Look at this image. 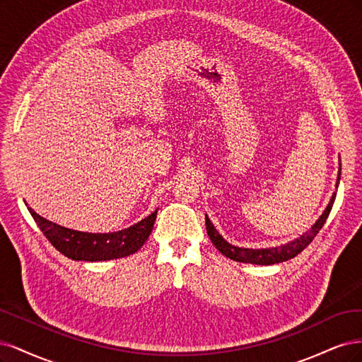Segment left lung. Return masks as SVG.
<instances>
[{"label": "left lung", "mask_w": 362, "mask_h": 362, "mask_svg": "<svg viewBox=\"0 0 362 362\" xmlns=\"http://www.w3.org/2000/svg\"><path fill=\"white\" fill-rule=\"evenodd\" d=\"M340 174H341V165H340V171H338V179H337V186L340 183ZM335 200V194L331 197V202L328 204V207L325 209V212L320 215V218L316 221V224L311 227V230H308L307 233H304L300 238L291 240L286 245H281V247H275V248H262V250H252V248H239L235 247V245L228 243L223 236L219 235L216 231V228L214 227V224L211 223V219L206 215V230L207 235L211 238L212 243L216 247V250L224 254L226 257L235 260V262H242V263H252V264H275V263H281V262H287L290 259L296 257V255L304 251L310 242H313V239L317 236V233L320 231V228L323 227V224L326 223V218H328L332 204Z\"/></svg>", "instance_id": "8db88e82"}]
</instances>
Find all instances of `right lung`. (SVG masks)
<instances>
[{
  "mask_svg": "<svg viewBox=\"0 0 362 362\" xmlns=\"http://www.w3.org/2000/svg\"><path fill=\"white\" fill-rule=\"evenodd\" d=\"M28 211L57 251L67 259L83 262L112 260L136 252L148 239L158 215L155 211L138 224L115 233H84L51 223L30 207Z\"/></svg>",
  "mask_w": 362,
  "mask_h": 362,
  "instance_id": "1",
  "label": "right lung"
}]
</instances>
